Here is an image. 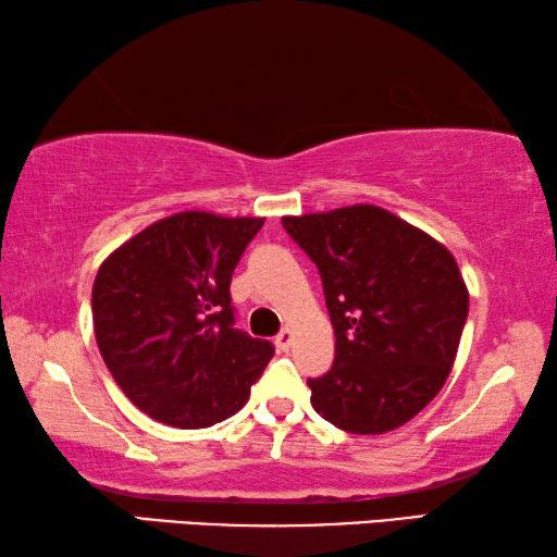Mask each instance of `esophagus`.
I'll return each mask as SVG.
<instances>
[{"label": "esophagus", "mask_w": 557, "mask_h": 557, "mask_svg": "<svg viewBox=\"0 0 557 557\" xmlns=\"http://www.w3.org/2000/svg\"><path fill=\"white\" fill-rule=\"evenodd\" d=\"M290 345H294V330L284 327V330H281V333L276 335V347L284 349V352H286V349H288Z\"/></svg>", "instance_id": "esophagus-1"}]
</instances>
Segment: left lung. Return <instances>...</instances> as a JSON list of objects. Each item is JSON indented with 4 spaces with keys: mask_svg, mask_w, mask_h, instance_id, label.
I'll use <instances>...</instances> for the list:
<instances>
[{
    "mask_svg": "<svg viewBox=\"0 0 557 557\" xmlns=\"http://www.w3.org/2000/svg\"><path fill=\"white\" fill-rule=\"evenodd\" d=\"M320 271L335 364L308 379L315 411L357 435L418 416L450 376L470 294L431 234L376 205L284 218Z\"/></svg>",
    "mask_w": 557,
    "mask_h": 557,
    "instance_id": "1",
    "label": "left lung"
}]
</instances>
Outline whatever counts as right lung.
Segmentation results:
<instances>
[{"label": "right lung", "mask_w": 557, "mask_h": 557, "mask_svg": "<svg viewBox=\"0 0 557 557\" xmlns=\"http://www.w3.org/2000/svg\"><path fill=\"white\" fill-rule=\"evenodd\" d=\"M263 218L188 210L134 234L92 286L95 339L126 398L153 421L210 428L247 404L273 357L234 327L232 271Z\"/></svg>", "instance_id": "add662e5"}]
</instances>
